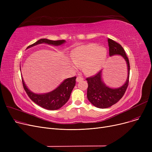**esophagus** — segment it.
Instances as JSON below:
<instances>
[{"label": "esophagus", "instance_id": "1", "mask_svg": "<svg viewBox=\"0 0 152 152\" xmlns=\"http://www.w3.org/2000/svg\"><path fill=\"white\" fill-rule=\"evenodd\" d=\"M84 79V78L83 77H80V76H78V77H77V78H76V81L77 82H79V81H83Z\"/></svg>", "mask_w": 152, "mask_h": 152}]
</instances>
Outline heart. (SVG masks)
I'll return each instance as SVG.
<instances>
[{
	"label": "heart",
	"mask_w": 152,
	"mask_h": 152,
	"mask_svg": "<svg viewBox=\"0 0 152 152\" xmlns=\"http://www.w3.org/2000/svg\"><path fill=\"white\" fill-rule=\"evenodd\" d=\"M70 57L74 63H71L74 69H76L77 66L82 65L86 74L94 75L103 66L107 57V50L103 47L87 44L75 48L71 51Z\"/></svg>",
	"instance_id": "1"
}]
</instances>
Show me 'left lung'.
<instances>
[{
    "label": "left lung",
    "mask_w": 152,
    "mask_h": 152,
    "mask_svg": "<svg viewBox=\"0 0 152 152\" xmlns=\"http://www.w3.org/2000/svg\"><path fill=\"white\" fill-rule=\"evenodd\" d=\"M108 42L110 57L119 55L125 60L127 67V77L124 84L116 89L110 88L103 83L102 79V71L93 76L86 78L88 83L87 99L93 105L99 108L110 107L120 100L127 88L129 80V61L123 47L111 39H108Z\"/></svg>",
    "instance_id": "obj_1"
}]
</instances>
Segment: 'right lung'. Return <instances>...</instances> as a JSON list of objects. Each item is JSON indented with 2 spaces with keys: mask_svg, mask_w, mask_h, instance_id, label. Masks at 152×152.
<instances>
[{
  "mask_svg": "<svg viewBox=\"0 0 152 152\" xmlns=\"http://www.w3.org/2000/svg\"><path fill=\"white\" fill-rule=\"evenodd\" d=\"M65 42V40L52 41L47 39H41L35 43L29 45L27 49L37 44L45 43L53 45H60ZM76 77H72L66 79L58 87L52 92L44 94H37L29 91L23 79L22 83L24 89L28 94V97L39 106L49 110H55L60 108L68 102L71 93L76 84Z\"/></svg>",
  "mask_w": 152,
  "mask_h": 152,
  "instance_id": "obj_1",
  "label": "right lung"
}]
</instances>
